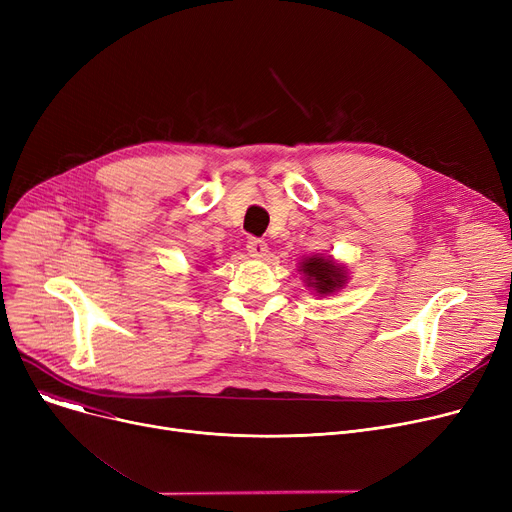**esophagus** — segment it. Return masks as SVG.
Wrapping results in <instances>:
<instances>
[{
    "mask_svg": "<svg viewBox=\"0 0 512 512\" xmlns=\"http://www.w3.org/2000/svg\"><path fill=\"white\" fill-rule=\"evenodd\" d=\"M247 251L251 257L255 259H261L267 255V242L261 240V238H249L247 240Z\"/></svg>",
    "mask_w": 512,
    "mask_h": 512,
    "instance_id": "34e87169",
    "label": "esophagus"
}]
</instances>
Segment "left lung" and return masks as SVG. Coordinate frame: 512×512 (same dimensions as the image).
Masks as SVG:
<instances>
[{
	"label": "left lung",
	"mask_w": 512,
	"mask_h": 512,
	"mask_svg": "<svg viewBox=\"0 0 512 512\" xmlns=\"http://www.w3.org/2000/svg\"><path fill=\"white\" fill-rule=\"evenodd\" d=\"M303 272L307 274V280L319 294L334 292L344 284V270L338 265H334L330 259L324 257H311L303 261Z\"/></svg>",
	"instance_id": "1"
}]
</instances>
